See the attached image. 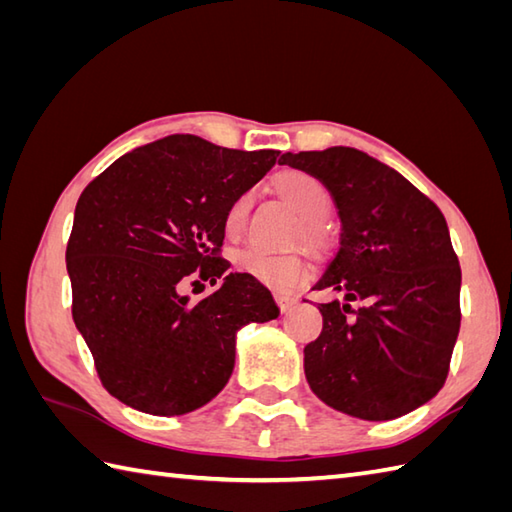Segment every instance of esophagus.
<instances>
[{
    "mask_svg": "<svg viewBox=\"0 0 512 512\" xmlns=\"http://www.w3.org/2000/svg\"><path fill=\"white\" fill-rule=\"evenodd\" d=\"M275 301H277V306H279L281 312H288L297 303V299L290 297V295H275Z\"/></svg>",
    "mask_w": 512,
    "mask_h": 512,
    "instance_id": "34e87169",
    "label": "esophagus"
}]
</instances>
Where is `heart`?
Here are the masks:
<instances>
[{"label": "heart", "instance_id": "b5f03b06", "mask_svg": "<svg viewBox=\"0 0 512 512\" xmlns=\"http://www.w3.org/2000/svg\"><path fill=\"white\" fill-rule=\"evenodd\" d=\"M277 189L292 206H295L303 220L308 222L306 224L308 237L319 239L321 231L317 222L328 215L332 206L330 189L325 187L317 176H312V173H306V171L284 173L277 182ZM248 204H250V195H242V198H237L231 204V209L226 213L228 231H237V228L244 224ZM237 264L246 275L277 290L297 286L299 281L308 277V262L301 255H275L255 246L244 248L242 253L237 255Z\"/></svg>", "mask_w": 512, "mask_h": 512}]
</instances>
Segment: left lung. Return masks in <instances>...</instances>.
<instances>
[{"instance_id":"obj_1","label":"left lung","mask_w":512,"mask_h":512,"mask_svg":"<svg viewBox=\"0 0 512 512\" xmlns=\"http://www.w3.org/2000/svg\"><path fill=\"white\" fill-rule=\"evenodd\" d=\"M279 165L317 176L341 220L339 250L314 281L341 299L317 306L323 330L303 350L310 389L361 420L405 416L442 389L460 332L462 270L447 220L361 149L286 151Z\"/></svg>"}]
</instances>
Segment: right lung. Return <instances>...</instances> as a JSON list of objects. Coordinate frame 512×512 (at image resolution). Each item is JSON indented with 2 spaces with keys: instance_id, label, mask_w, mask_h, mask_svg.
Listing matches in <instances>:
<instances>
[{
  "instance_id": "1",
  "label": "right lung",
  "mask_w": 512,
  "mask_h": 512,
  "mask_svg": "<svg viewBox=\"0 0 512 512\" xmlns=\"http://www.w3.org/2000/svg\"><path fill=\"white\" fill-rule=\"evenodd\" d=\"M275 162L273 149L171 134L121 156L81 193L65 250L72 317L101 383L127 407H204L233 374L237 332L279 317L262 281L217 257L231 204ZM191 276L223 286L191 302L179 292Z\"/></svg>"
}]
</instances>
